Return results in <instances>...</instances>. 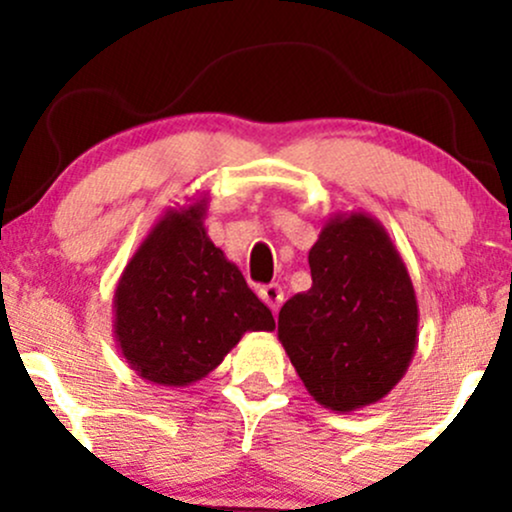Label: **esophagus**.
<instances>
[{
  "label": "esophagus",
  "mask_w": 512,
  "mask_h": 512,
  "mask_svg": "<svg viewBox=\"0 0 512 512\" xmlns=\"http://www.w3.org/2000/svg\"><path fill=\"white\" fill-rule=\"evenodd\" d=\"M260 298H262L264 303L269 305V308H272V313H276V310H279L281 301H284V291H281L279 284L262 286V289H260Z\"/></svg>",
  "instance_id": "esophagus-1"
}]
</instances>
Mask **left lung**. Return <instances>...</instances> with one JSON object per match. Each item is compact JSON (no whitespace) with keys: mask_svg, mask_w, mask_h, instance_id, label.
<instances>
[{"mask_svg":"<svg viewBox=\"0 0 512 512\" xmlns=\"http://www.w3.org/2000/svg\"><path fill=\"white\" fill-rule=\"evenodd\" d=\"M313 286L279 310V342L315 402L356 411L407 373L419 303L402 255L366 211H339L308 252Z\"/></svg>","mask_w":512,"mask_h":512,"instance_id":"1","label":"left lung"}]
</instances>
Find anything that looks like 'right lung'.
Listing matches in <instances>:
<instances>
[{
    "instance_id": "obj_1",
    "label": "right lung",
    "mask_w": 512,
    "mask_h": 512,
    "mask_svg": "<svg viewBox=\"0 0 512 512\" xmlns=\"http://www.w3.org/2000/svg\"><path fill=\"white\" fill-rule=\"evenodd\" d=\"M209 197L168 209L117 281L115 342L144 380L185 387L207 378L245 332H272L250 291L204 228Z\"/></svg>"
}]
</instances>
